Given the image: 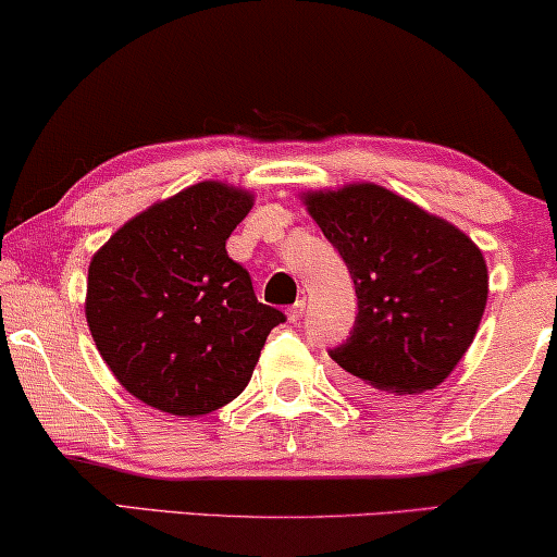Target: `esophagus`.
I'll list each match as a JSON object with an SVG mask.
<instances>
[{"mask_svg":"<svg viewBox=\"0 0 557 557\" xmlns=\"http://www.w3.org/2000/svg\"><path fill=\"white\" fill-rule=\"evenodd\" d=\"M304 311H307V301H304V299H301V301H296L294 307H288V309H286L288 322H292V324H294V322H299V319L304 317Z\"/></svg>","mask_w":557,"mask_h":557,"instance_id":"34e87169","label":"esophagus"}]
</instances>
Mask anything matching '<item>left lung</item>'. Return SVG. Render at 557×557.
I'll return each instance as SVG.
<instances>
[{"label":"left lung","instance_id":"8db88e82","mask_svg":"<svg viewBox=\"0 0 557 557\" xmlns=\"http://www.w3.org/2000/svg\"><path fill=\"white\" fill-rule=\"evenodd\" d=\"M355 281L357 317L330 357L349 391L413 395L444 383L482 322L490 276L469 235L362 182L304 195Z\"/></svg>","mask_w":557,"mask_h":557}]
</instances>
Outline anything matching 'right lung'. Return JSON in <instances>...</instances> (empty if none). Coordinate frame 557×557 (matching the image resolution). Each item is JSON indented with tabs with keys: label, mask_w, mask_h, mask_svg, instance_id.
<instances>
[{
	"label": "right lung",
	"mask_w": 557,
	"mask_h": 557,
	"mask_svg": "<svg viewBox=\"0 0 557 557\" xmlns=\"http://www.w3.org/2000/svg\"><path fill=\"white\" fill-rule=\"evenodd\" d=\"M253 195L200 182L128 220L88 265L86 319L134 398L195 418L248 385L278 309L256 299L225 250Z\"/></svg>",
	"instance_id": "1"
}]
</instances>
